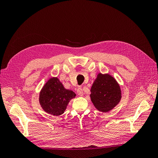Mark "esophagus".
Returning a JSON list of instances; mask_svg holds the SVG:
<instances>
[{
  "label": "esophagus",
  "mask_w": 158,
  "mask_h": 158,
  "mask_svg": "<svg viewBox=\"0 0 158 158\" xmlns=\"http://www.w3.org/2000/svg\"><path fill=\"white\" fill-rule=\"evenodd\" d=\"M77 94L78 95H80V96H82V95H84V92H83V89L82 88L79 87L77 89Z\"/></svg>",
  "instance_id": "esophagus-1"
}]
</instances>
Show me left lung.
Returning a JSON list of instances; mask_svg holds the SVG:
<instances>
[{
  "mask_svg": "<svg viewBox=\"0 0 158 158\" xmlns=\"http://www.w3.org/2000/svg\"><path fill=\"white\" fill-rule=\"evenodd\" d=\"M90 98L98 110L104 113L108 112L120 102V86L112 76L99 74L91 88Z\"/></svg>",
  "mask_w": 158,
  "mask_h": 158,
  "instance_id": "1",
  "label": "left lung"
}]
</instances>
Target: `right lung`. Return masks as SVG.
Returning a JSON list of instances; mask_svg holds the SVG:
<instances>
[{"mask_svg":"<svg viewBox=\"0 0 158 158\" xmlns=\"http://www.w3.org/2000/svg\"><path fill=\"white\" fill-rule=\"evenodd\" d=\"M75 96L76 94L65 89L58 78H52L42 88L40 103L45 112L58 116L64 113L70 100Z\"/></svg>","mask_w":158,"mask_h":158,"instance_id":"add662e5","label":"right lung"}]
</instances>
